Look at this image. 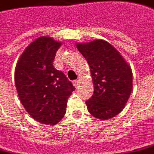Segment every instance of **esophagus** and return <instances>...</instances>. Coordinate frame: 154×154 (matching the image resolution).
<instances>
[{
    "label": "esophagus",
    "instance_id": "34e87169",
    "mask_svg": "<svg viewBox=\"0 0 154 154\" xmlns=\"http://www.w3.org/2000/svg\"><path fill=\"white\" fill-rule=\"evenodd\" d=\"M79 79H76V80H74L73 81V85H74V86L75 87V88H78L79 87Z\"/></svg>",
    "mask_w": 154,
    "mask_h": 154
}]
</instances>
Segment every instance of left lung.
Segmentation results:
<instances>
[{"instance_id": "1", "label": "left lung", "mask_w": 154, "mask_h": 154, "mask_svg": "<svg viewBox=\"0 0 154 154\" xmlns=\"http://www.w3.org/2000/svg\"><path fill=\"white\" fill-rule=\"evenodd\" d=\"M89 66L94 95L86 101L91 115L100 120L112 118L122 112L131 96L133 75L131 66L106 41L97 39L77 43Z\"/></svg>"}]
</instances>
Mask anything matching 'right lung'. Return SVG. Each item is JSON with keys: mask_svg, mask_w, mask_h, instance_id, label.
Returning <instances> with one entry per match:
<instances>
[{"mask_svg": "<svg viewBox=\"0 0 154 154\" xmlns=\"http://www.w3.org/2000/svg\"><path fill=\"white\" fill-rule=\"evenodd\" d=\"M61 42L40 37L31 42L16 64L14 82L18 96L32 118L53 125L66 114L67 100L75 88L53 61Z\"/></svg>", "mask_w": 154, "mask_h": 154, "instance_id": "add662e5", "label": "right lung"}]
</instances>
